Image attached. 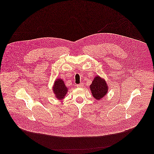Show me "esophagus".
Masks as SVG:
<instances>
[{
    "instance_id": "1",
    "label": "esophagus",
    "mask_w": 154,
    "mask_h": 154,
    "mask_svg": "<svg viewBox=\"0 0 154 154\" xmlns=\"http://www.w3.org/2000/svg\"><path fill=\"white\" fill-rule=\"evenodd\" d=\"M76 86H77V87H78V88H82L83 86H84V84H83V83H81V84H78Z\"/></svg>"
}]
</instances>
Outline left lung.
Segmentation results:
<instances>
[{"mask_svg": "<svg viewBox=\"0 0 154 154\" xmlns=\"http://www.w3.org/2000/svg\"><path fill=\"white\" fill-rule=\"evenodd\" d=\"M108 89V85L106 81L99 76L95 77L90 85L92 96L98 100H101L106 95Z\"/></svg>", "mask_w": 154, "mask_h": 154, "instance_id": "8db88e82", "label": "left lung"}]
</instances>
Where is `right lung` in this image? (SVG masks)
Listing matches in <instances>:
<instances>
[{"mask_svg":"<svg viewBox=\"0 0 154 154\" xmlns=\"http://www.w3.org/2000/svg\"><path fill=\"white\" fill-rule=\"evenodd\" d=\"M67 89L62 79H57L56 80L53 87V91L57 99L60 100L63 99L67 92Z\"/></svg>","mask_w":154,"mask_h":154,"instance_id":"1","label":"right lung"}]
</instances>
